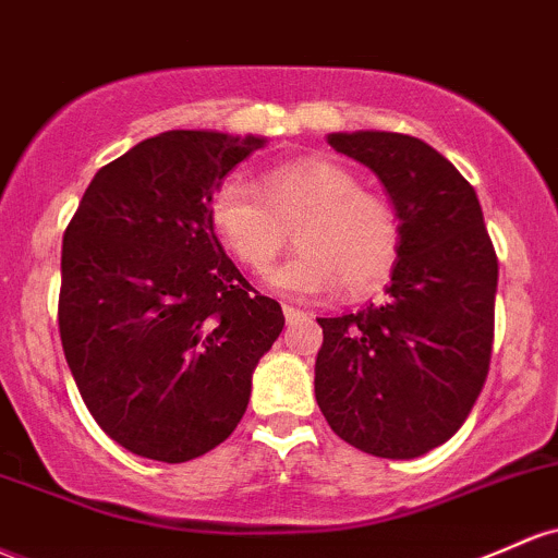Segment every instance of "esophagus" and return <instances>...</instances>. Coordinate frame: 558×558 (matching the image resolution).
Here are the masks:
<instances>
[{
    "label": "esophagus",
    "mask_w": 558,
    "mask_h": 558,
    "mask_svg": "<svg viewBox=\"0 0 558 558\" xmlns=\"http://www.w3.org/2000/svg\"><path fill=\"white\" fill-rule=\"evenodd\" d=\"M283 315H286V323H296V320H302L304 317V312L302 310H296V307H291V304H283Z\"/></svg>",
    "instance_id": "1"
}]
</instances>
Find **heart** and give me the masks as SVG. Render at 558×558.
Returning <instances> with one entry per match:
<instances>
[{"mask_svg":"<svg viewBox=\"0 0 558 558\" xmlns=\"http://www.w3.org/2000/svg\"><path fill=\"white\" fill-rule=\"evenodd\" d=\"M209 222L251 272H265L296 228L299 251L269 275L299 299L371 296L389 283L402 254V219L389 198L363 190L354 171L328 158L269 167L259 190L228 177L211 190Z\"/></svg>","mask_w":558,"mask_h":558,"instance_id":"obj_1","label":"heart"}]
</instances>
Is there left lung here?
I'll list each match as a JSON object with an SVG mask.
<instances>
[{"mask_svg": "<svg viewBox=\"0 0 558 558\" xmlns=\"http://www.w3.org/2000/svg\"><path fill=\"white\" fill-rule=\"evenodd\" d=\"M328 143L384 182L402 254L387 302L317 317V405L352 448L418 458L461 428L487 378L498 256L474 187L432 145L397 132Z\"/></svg>", "mask_w": 558, "mask_h": 558, "instance_id": "left-lung-1", "label": "left lung"}]
</instances>
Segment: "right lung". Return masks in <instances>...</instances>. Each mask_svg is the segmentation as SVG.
<instances>
[{
	"label": "right lung",
	"instance_id": "add662e5",
	"mask_svg": "<svg viewBox=\"0 0 558 558\" xmlns=\"http://www.w3.org/2000/svg\"><path fill=\"white\" fill-rule=\"evenodd\" d=\"M265 137L174 130L95 174L63 232L58 326L84 405L134 456L185 463L243 418L283 330L209 222L211 190Z\"/></svg>",
	"mask_w": 558,
	"mask_h": 558
}]
</instances>
